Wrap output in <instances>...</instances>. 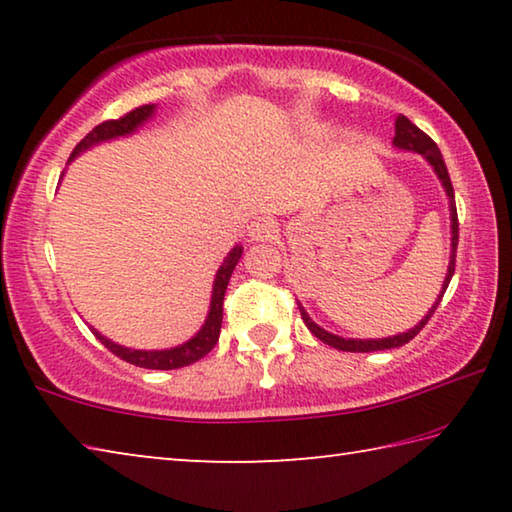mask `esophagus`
<instances>
[{
  "label": "esophagus",
  "mask_w": 512,
  "mask_h": 512,
  "mask_svg": "<svg viewBox=\"0 0 512 512\" xmlns=\"http://www.w3.org/2000/svg\"><path fill=\"white\" fill-rule=\"evenodd\" d=\"M277 235V223L268 216H257L255 221L248 225V237L250 241H271Z\"/></svg>",
  "instance_id": "34e87169"
}]
</instances>
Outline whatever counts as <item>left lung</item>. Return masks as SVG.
<instances>
[{"instance_id":"1","label":"left lung","mask_w":512,"mask_h":512,"mask_svg":"<svg viewBox=\"0 0 512 512\" xmlns=\"http://www.w3.org/2000/svg\"><path fill=\"white\" fill-rule=\"evenodd\" d=\"M393 146L400 151H409V153H420L424 160L431 164V169L436 171V176L440 180V185H443L445 194H447V201H449V221H452V250H449V266H447V273H445V280H443V287H440V293L436 302H433L431 309L427 314L422 316V320L415 327L406 329V332H400L395 336H388V339H343V336H336L332 332H327V329L320 327L318 323L309 318V314L305 311V307L300 305V316L305 320V325L309 327V332L316 336L327 345H332L336 350H343V352H375V350H393V348H402L404 343H409L415 334L420 332V329L429 323V318L433 316V311L440 305V300H443L445 291L449 287V282H452V275H454V266H456V246H458V216H456V201H454V187H452V180H449V173L445 167V160H443V153L436 146V142L431 140L427 133H422L418 126L413 124V121L406 119L404 115H400L395 119V137H393Z\"/></svg>"}]
</instances>
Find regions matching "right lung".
Here are the masks:
<instances>
[{"instance_id": "1", "label": "right lung", "mask_w": 512, "mask_h": 512, "mask_svg": "<svg viewBox=\"0 0 512 512\" xmlns=\"http://www.w3.org/2000/svg\"><path fill=\"white\" fill-rule=\"evenodd\" d=\"M155 108H158L155 103H149V106L135 108V110L128 112V115L119 117V119L103 121V124H99L97 128H92V131L85 135L79 144H76V149L72 151V155H69V162H72L74 158H79V155L85 153L88 149H92V146L110 142V140H119V137H128V135L137 133L146 124V121L153 119ZM241 253H244V246L237 244L235 248L230 250L228 257L223 259V264L219 266V271H216V275H214L210 311H207L205 323L192 336V339L176 345V348L133 350V348H126V345H119L115 341H110L108 336H103L94 327H90V329L112 354H117L119 359H124V361L133 363V366H140V368L173 370V368H183V366H189V363L203 359L205 354L214 348L216 341H219L221 320H223V296H225V289H228L230 275H232V271H235V266L239 264Z\"/></svg>"}]
</instances>
